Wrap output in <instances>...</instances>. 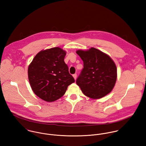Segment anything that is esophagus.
<instances>
[{"mask_svg":"<svg viewBox=\"0 0 146 146\" xmlns=\"http://www.w3.org/2000/svg\"><path fill=\"white\" fill-rule=\"evenodd\" d=\"M73 77L74 79L76 80V78H77V74H73Z\"/></svg>","mask_w":146,"mask_h":146,"instance_id":"obj_1","label":"esophagus"}]
</instances>
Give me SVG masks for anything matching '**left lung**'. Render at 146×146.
Here are the masks:
<instances>
[{
	"mask_svg": "<svg viewBox=\"0 0 146 146\" xmlns=\"http://www.w3.org/2000/svg\"><path fill=\"white\" fill-rule=\"evenodd\" d=\"M77 54L84 68L76 83L83 93L92 99H100L112 90L117 77L116 65L106 53L95 48L79 49Z\"/></svg>",
	"mask_w": 146,
	"mask_h": 146,
	"instance_id": "8db88e82",
	"label": "left lung"
}]
</instances>
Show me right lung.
Listing matches in <instances>:
<instances>
[{
	"label": "right lung",
	"instance_id": "obj_1",
	"mask_svg": "<svg viewBox=\"0 0 146 146\" xmlns=\"http://www.w3.org/2000/svg\"><path fill=\"white\" fill-rule=\"evenodd\" d=\"M66 51L54 47L38 52L28 68L32 90L40 99L56 101L66 93L68 86L75 82L64 59Z\"/></svg>",
	"mask_w": 146,
	"mask_h": 146
}]
</instances>
